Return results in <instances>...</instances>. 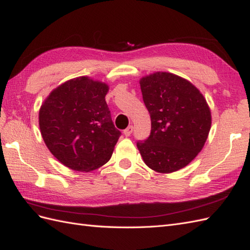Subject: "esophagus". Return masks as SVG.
Listing matches in <instances>:
<instances>
[{"mask_svg": "<svg viewBox=\"0 0 250 250\" xmlns=\"http://www.w3.org/2000/svg\"><path fill=\"white\" fill-rule=\"evenodd\" d=\"M133 132V125H129L125 130H124V134L125 136H130Z\"/></svg>", "mask_w": 250, "mask_h": 250, "instance_id": "esophagus-1", "label": "esophagus"}]
</instances>
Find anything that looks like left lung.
<instances>
[{
    "instance_id": "obj_1",
    "label": "left lung",
    "mask_w": 250,
    "mask_h": 250,
    "mask_svg": "<svg viewBox=\"0 0 250 250\" xmlns=\"http://www.w3.org/2000/svg\"><path fill=\"white\" fill-rule=\"evenodd\" d=\"M143 100L151 118V132L136 143L151 169L168 173L187 166L200 152L211 129L206 99L188 81L168 72L141 80Z\"/></svg>"
}]
</instances>
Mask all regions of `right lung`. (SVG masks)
<instances>
[{"instance_id":"obj_1","label":"right lung","mask_w":250,"mask_h":250,"mask_svg":"<svg viewBox=\"0 0 250 250\" xmlns=\"http://www.w3.org/2000/svg\"><path fill=\"white\" fill-rule=\"evenodd\" d=\"M108 86L87 77L62 84L40 107L39 126L51 153L77 171L107 163L121 132L105 101Z\"/></svg>"}]
</instances>
